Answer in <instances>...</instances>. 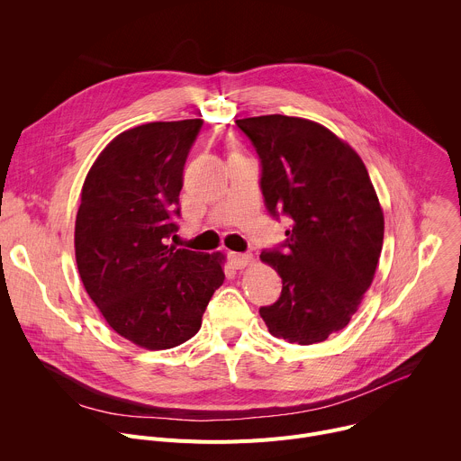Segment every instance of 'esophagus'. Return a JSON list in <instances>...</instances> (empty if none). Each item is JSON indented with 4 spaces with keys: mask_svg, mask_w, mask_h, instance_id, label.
I'll return each instance as SVG.
<instances>
[{
    "mask_svg": "<svg viewBox=\"0 0 461 461\" xmlns=\"http://www.w3.org/2000/svg\"><path fill=\"white\" fill-rule=\"evenodd\" d=\"M228 258H230V262H231V267L235 268V270H242V268H246L249 262H251V255L249 253H235V251H231L230 255H228Z\"/></svg>",
    "mask_w": 461,
    "mask_h": 461,
    "instance_id": "esophagus-1",
    "label": "esophagus"
}]
</instances>
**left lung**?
<instances>
[{
	"mask_svg": "<svg viewBox=\"0 0 461 461\" xmlns=\"http://www.w3.org/2000/svg\"><path fill=\"white\" fill-rule=\"evenodd\" d=\"M260 160V191L272 217L286 215V240L260 260L283 279L260 306L272 336L313 345L343 330L372 285L384 219L359 155L312 120L267 114L237 120Z\"/></svg>",
	"mask_w": 461,
	"mask_h": 461,
	"instance_id": "8db88e82",
	"label": "left lung"
}]
</instances>
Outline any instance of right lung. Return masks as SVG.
Returning <instances> with one entry per match:
<instances>
[{"label": "right lung", "mask_w": 461, "mask_h": 461, "mask_svg": "<svg viewBox=\"0 0 461 461\" xmlns=\"http://www.w3.org/2000/svg\"><path fill=\"white\" fill-rule=\"evenodd\" d=\"M203 123L191 118L123 131L82 187L75 226L82 283L113 330L142 348L191 339L224 283L221 253L166 244L178 230L184 164Z\"/></svg>", "instance_id": "right-lung-1"}]
</instances>
